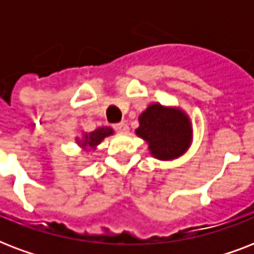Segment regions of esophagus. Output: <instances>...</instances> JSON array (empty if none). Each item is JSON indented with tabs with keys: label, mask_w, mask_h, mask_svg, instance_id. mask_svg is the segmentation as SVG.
I'll list each match as a JSON object with an SVG mask.
<instances>
[{
	"label": "esophagus",
	"mask_w": 254,
	"mask_h": 254,
	"mask_svg": "<svg viewBox=\"0 0 254 254\" xmlns=\"http://www.w3.org/2000/svg\"><path fill=\"white\" fill-rule=\"evenodd\" d=\"M113 129H115L116 131H120V133H127V131L129 130V127H127V125L125 123L115 124V125H113Z\"/></svg>",
	"instance_id": "esophagus-1"
}]
</instances>
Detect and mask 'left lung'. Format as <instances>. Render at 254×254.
<instances>
[{"mask_svg":"<svg viewBox=\"0 0 254 254\" xmlns=\"http://www.w3.org/2000/svg\"><path fill=\"white\" fill-rule=\"evenodd\" d=\"M135 133L146 139L151 154L159 159H173L189 147L191 127L189 117L178 109L153 104L139 116Z\"/></svg>","mask_w":254,"mask_h":254,"instance_id":"left-lung-1","label":"left lung"}]
</instances>
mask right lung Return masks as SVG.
I'll list each match as a JSON object with an SVG mask.
<instances>
[{
  "instance_id": "obj_1",
  "label": "right lung",
  "mask_w": 254,
  "mask_h": 254,
  "mask_svg": "<svg viewBox=\"0 0 254 254\" xmlns=\"http://www.w3.org/2000/svg\"><path fill=\"white\" fill-rule=\"evenodd\" d=\"M113 133L111 127H99V129H96L95 131H91V133H87L84 134L83 139L79 141L83 147H95L96 145H99L101 141H103L105 137L108 135H111Z\"/></svg>"
}]
</instances>
